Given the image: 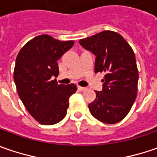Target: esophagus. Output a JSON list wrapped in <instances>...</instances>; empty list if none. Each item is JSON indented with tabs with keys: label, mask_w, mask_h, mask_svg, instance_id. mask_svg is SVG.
Segmentation results:
<instances>
[{
	"label": "esophagus",
	"mask_w": 157,
	"mask_h": 157,
	"mask_svg": "<svg viewBox=\"0 0 157 157\" xmlns=\"http://www.w3.org/2000/svg\"><path fill=\"white\" fill-rule=\"evenodd\" d=\"M78 89L79 90V91H85V90H86V87H82V86H78Z\"/></svg>",
	"instance_id": "1"
}]
</instances>
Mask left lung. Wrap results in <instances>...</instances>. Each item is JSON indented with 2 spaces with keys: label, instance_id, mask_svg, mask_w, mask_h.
<instances>
[{
  "label": "left lung",
  "instance_id": "obj_1",
  "mask_svg": "<svg viewBox=\"0 0 157 157\" xmlns=\"http://www.w3.org/2000/svg\"><path fill=\"white\" fill-rule=\"evenodd\" d=\"M96 56L94 71L104 72L103 89L95 91L90 113L103 123L120 122L129 113L137 96L138 69L131 46L117 32L104 30L79 40Z\"/></svg>",
  "mask_w": 157,
  "mask_h": 157
}]
</instances>
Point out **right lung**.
<instances>
[{
    "instance_id": "1",
    "label": "right lung",
    "mask_w": 157,
    "mask_h": 157,
    "mask_svg": "<svg viewBox=\"0 0 157 157\" xmlns=\"http://www.w3.org/2000/svg\"><path fill=\"white\" fill-rule=\"evenodd\" d=\"M74 44L41 35L29 41L15 60L14 81L17 93L30 115L43 125H53L65 117L74 84L58 85L57 60Z\"/></svg>"
}]
</instances>
